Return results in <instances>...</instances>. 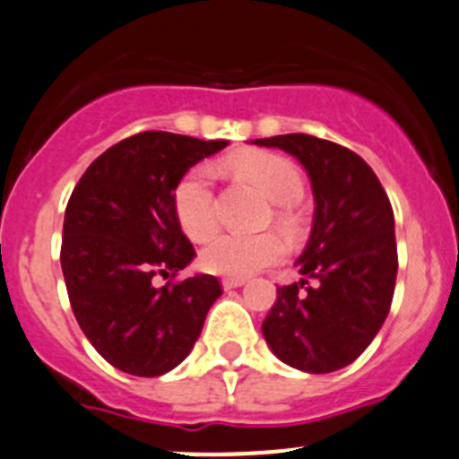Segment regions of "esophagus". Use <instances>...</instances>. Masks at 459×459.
I'll return each mask as SVG.
<instances>
[{
	"label": "esophagus",
	"mask_w": 459,
	"mask_h": 459,
	"mask_svg": "<svg viewBox=\"0 0 459 459\" xmlns=\"http://www.w3.org/2000/svg\"><path fill=\"white\" fill-rule=\"evenodd\" d=\"M243 283H246V279H243V277H225V279H222V288H225V290H230V288H238V286H243Z\"/></svg>",
	"instance_id": "1"
}]
</instances>
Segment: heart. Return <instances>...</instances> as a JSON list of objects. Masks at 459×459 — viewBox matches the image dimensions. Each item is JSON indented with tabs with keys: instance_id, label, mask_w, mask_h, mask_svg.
<instances>
[{
	"instance_id": "obj_1",
	"label": "heart",
	"mask_w": 459,
	"mask_h": 459,
	"mask_svg": "<svg viewBox=\"0 0 459 459\" xmlns=\"http://www.w3.org/2000/svg\"><path fill=\"white\" fill-rule=\"evenodd\" d=\"M232 167L250 178L270 200L279 204L298 203L304 194V178L298 164L288 157L268 151H255L232 160ZM173 212L182 232L194 241H203L216 230V194L213 171L207 164H195L178 180L173 189ZM277 222L295 230L298 221L290 209H277ZM286 255V243L274 232L213 237L200 252V265L222 277H247L265 265L277 264Z\"/></svg>"
}]
</instances>
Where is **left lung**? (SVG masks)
<instances>
[{
	"mask_svg": "<svg viewBox=\"0 0 459 459\" xmlns=\"http://www.w3.org/2000/svg\"><path fill=\"white\" fill-rule=\"evenodd\" d=\"M255 143L298 157L316 195L311 238L295 264L304 279L277 288L261 331L281 363L335 372L369 347L390 313L399 268L390 198L368 161L340 143L302 133Z\"/></svg>",
	"mask_w": 459,
	"mask_h": 459,
	"instance_id": "1",
	"label": "left lung"
}]
</instances>
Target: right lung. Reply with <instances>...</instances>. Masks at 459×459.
I'll list each match as a JSON object with an SVG mask.
<instances>
[{"label":"right lung","instance_id":"obj_1","mask_svg":"<svg viewBox=\"0 0 459 459\" xmlns=\"http://www.w3.org/2000/svg\"><path fill=\"white\" fill-rule=\"evenodd\" d=\"M227 146L148 130L91 161L65 209V283L91 347L133 377H161L189 356L212 304L213 274L173 281L195 256L173 212L178 180ZM155 276H171L164 287Z\"/></svg>","mask_w":459,"mask_h":459}]
</instances>
